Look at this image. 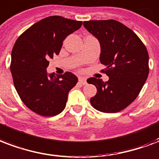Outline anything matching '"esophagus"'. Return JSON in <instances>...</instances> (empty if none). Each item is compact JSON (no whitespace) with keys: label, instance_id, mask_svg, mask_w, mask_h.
Returning <instances> with one entry per match:
<instances>
[{"label":"esophagus","instance_id":"obj_1","mask_svg":"<svg viewBox=\"0 0 159 159\" xmlns=\"http://www.w3.org/2000/svg\"><path fill=\"white\" fill-rule=\"evenodd\" d=\"M78 82H79V83H81L82 85L87 84V80H86V78H84V77H79V78H78Z\"/></svg>","mask_w":159,"mask_h":159}]
</instances>
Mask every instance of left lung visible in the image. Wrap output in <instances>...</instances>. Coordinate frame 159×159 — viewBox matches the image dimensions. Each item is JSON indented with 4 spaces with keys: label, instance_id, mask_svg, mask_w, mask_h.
<instances>
[{
    "label": "left lung",
    "instance_id": "8db88e82",
    "mask_svg": "<svg viewBox=\"0 0 159 159\" xmlns=\"http://www.w3.org/2000/svg\"><path fill=\"white\" fill-rule=\"evenodd\" d=\"M83 26L99 41L100 61L109 77L105 82L96 77L87 80L98 90L91 104L100 112H120L136 99L147 80V48L131 29L117 20H88Z\"/></svg>",
    "mask_w": 159,
    "mask_h": 159
}]
</instances>
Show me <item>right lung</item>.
<instances>
[{"mask_svg": "<svg viewBox=\"0 0 159 159\" xmlns=\"http://www.w3.org/2000/svg\"><path fill=\"white\" fill-rule=\"evenodd\" d=\"M82 22L52 16L29 27L16 40L11 52V71L18 95L29 109L45 117L61 112L77 77L71 72L48 74L49 60L58 55L66 36Z\"/></svg>", "mask_w": 159, "mask_h": 159, "instance_id": "1", "label": "right lung"}]
</instances>
